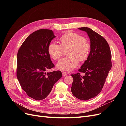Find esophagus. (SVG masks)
Returning <instances> with one entry per match:
<instances>
[{"instance_id": "34e87169", "label": "esophagus", "mask_w": 126, "mask_h": 126, "mask_svg": "<svg viewBox=\"0 0 126 126\" xmlns=\"http://www.w3.org/2000/svg\"><path fill=\"white\" fill-rule=\"evenodd\" d=\"M62 75H63V76H67V75H68V73H66V72H63V73H62Z\"/></svg>"}]
</instances>
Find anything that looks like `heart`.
Listing matches in <instances>:
<instances>
[{
  "label": "heart",
  "mask_w": 126,
  "mask_h": 126,
  "mask_svg": "<svg viewBox=\"0 0 126 126\" xmlns=\"http://www.w3.org/2000/svg\"><path fill=\"white\" fill-rule=\"evenodd\" d=\"M60 45L54 43L49 45L48 54L53 59L58 60L63 55V50H66L68 57L61 59L57 68L63 71H71L78 65V62H83L89 56L90 50L89 41L78 33L67 32L59 38Z\"/></svg>",
  "instance_id": "1"
}]
</instances>
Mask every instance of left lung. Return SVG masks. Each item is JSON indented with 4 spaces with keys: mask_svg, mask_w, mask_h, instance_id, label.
<instances>
[{
    "mask_svg": "<svg viewBox=\"0 0 126 126\" xmlns=\"http://www.w3.org/2000/svg\"><path fill=\"white\" fill-rule=\"evenodd\" d=\"M85 32L90 41V51L87 60L79 69L84 72L72 74L74 79L71 91L72 94L79 99L87 100L94 98L102 89L111 69V54L109 46L104 37L88 27L78 28Z\"/></svg>",
    "mask_w": 126,
    "mask_h": 126,
    "instance_id": "obj_1",
    "label": "left lung"
}]
</instances>
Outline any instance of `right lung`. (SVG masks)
I'll use <instances>...</instances> for the list:
<instances>
[{"instance_id": "obj_1", "label": "right lung", "mask_w": 126, "mask_h": 126, "mask_svg": "<svg viewBox=\"0 0 126 126\" xmlns=\"http://www.w3.org/2000/svg\"><path fill=\"white\" fill-rule=\"evenodd\" d=\"M56 36L50 29H40L27 38L18 51L17 77L28 96L36 100L46 98L62 77L60 71L46 72L54 67L48 47Z\"/></svg>"}]
</instances>
